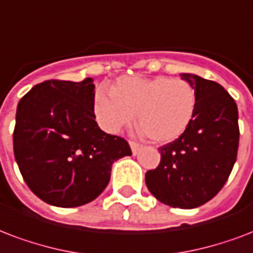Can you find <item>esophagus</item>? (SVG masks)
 I'll list each match as a JSON object with an SVG mask.
<instances>
[{"instance_id":"obj_1","label":"esophagus","mask_w":253,"mask_h":253,"mask_svg":"<svg viewBox=\"0 0 253 253\" xmlns=\"http://www.w3.org/2000/svg\"><path fill=\"white\" fill-rule=\"evenodd\" d=\"M130 147H131V151H132V154H134V155H136V154H138V151H139L140 144L136 143V142H132V140H130Z\"/></svg>"}]
</instances>
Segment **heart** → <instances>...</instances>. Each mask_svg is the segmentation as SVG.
I'll return each mask as SVG.
<instances>
[{
	"label": "heart",
	"instance_id": "1",
	"mask_svg": "<svg viewBox=\"0 0 253 253\" xmlns=\"http://www.w3.org/2000/svg\"><path fill=\"white\" fill-rule=\"evenodd\" d=\"M196 94L187 81L180 78L126 75L115 81L111 91L98 90L94 114L99 126L115 134L134 118L140 132L157 143L178 139L192 122Z\"/></svg>",
	"mask_w": 253,
	"mask_h": 253
}]
</instances>
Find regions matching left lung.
Masks as SVG:
<instances>
[{
	"label": "left lung",
	"mask_w": 253,
	"mask_h": 253,
	"mask_svg": "<svg viewBox=\"0 0 253 253\" xmlns=\"http://www.w3.org/2000/svg\"><path fill=\"white\" fill-rule=\"evenodd\" d=\"M194 87L192 122L178 139L159 147L161 163L146 172V186L159 202L196 208L223 188L239 147L238 106L224 87L195 74H182Z\"/></svg>",
	"instance_id": "left-lung-1"
}]
</instances>
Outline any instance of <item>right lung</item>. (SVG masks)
<instances>
[{"instance_id":"add662e5","label":"right lung","mask_w":253,"mask_h":253,"mask_svg":"<svg viewBox=\"0 0 253 253\" xmlns=\"http://www.w3.org/2000/svg\"><path fill=\"white\" fill-rule=\"evenodd\" d=\"M92 78L45 81L25 94L17 107L14 158L38 198L55 207H80L101 195L111 166L131 148L95 122Z\"/></svg>"}]
</instances>
